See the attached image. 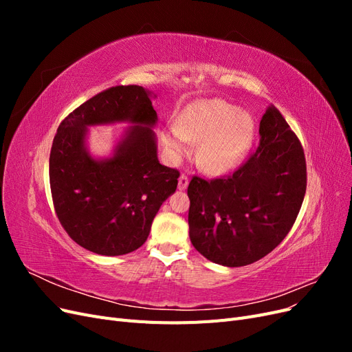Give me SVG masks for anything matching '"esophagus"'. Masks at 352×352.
<instances>
[{
	"mask_svg": "<svg viewBox=\"0 0 352 352\" xmlns=\"http://www.w3.org/2000/svg\"><path fill=\"white\" fill-rule=\"evenodd\" d=\"M188 184H189L188 176H186V175H180L179 182H177V188H179L180 190H185V189L188 188Z\"/></svg>",
	"mask_w": 352,
	"mask_h": 352,
	"instance_id": "1",
	"label": "esophagus"
}]
</instances>
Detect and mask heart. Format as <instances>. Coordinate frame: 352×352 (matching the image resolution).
Listing matches in <instances>:
<instances>
[{"label": "heart", "instance_id": "1", "mask_svg": "<svg viewBox=\"0 0 352 352\" xmlns=\"http://www.w3.org/2000/svg\"><path fill=\"white\" fill-rule=\"evenodd\" d=\"M252 117L223 100H201L189 104L177 117L176 126L164 133L163 141L170 154L180 157L189 144H198L197 163L212 175L236 168L254 142Z\"/></svg>", "mask_w": 352, "mask_h": 352}]
</instances>
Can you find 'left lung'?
Returning a JSON list of instances; mask_svg holds the SVG:
<instances>
[{
    "mask_svg": "<svg viewBox=\"0 0 352 352\" xmlns=\"http://www.w3.org/2000/svg\"><path fill=\"white\" fill-rule=\"evenodd\" d=\"M260 144L229 176H194L188 186L189 238L212 263L241 267L272 252L289 233L307 189L302 145L270 105Z\"/></svg>",
    "mask_w": 352,
    "mask_h": 352,
    "instance_id": "1",
    "label": "left lung"
}]
</instances>
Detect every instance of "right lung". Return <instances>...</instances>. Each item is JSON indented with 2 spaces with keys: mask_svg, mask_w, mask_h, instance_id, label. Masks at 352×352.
Listing matches in <instances>:
<instances>
[{
  "mask_svg": "<svg viewBox=\"0 0 352 352\" xmlns=\"http://www.w3.org/2000/svg\"><path fill=\"white\" fill-rule=\"evenodd\" d=\"M129 121L113 157L86 151L88 125ZM150 92L138 85L113 87L73 110L58 126L50 154L56 214L67 235L100 255H123L144 245L163 202L177 188L179 172L160 164Z\"/></svg>",
  "mask_w": 352,
  "mask_h": 352,
  "instance_id": "right-lung-1",
  "label": "right lung"
}]
</instances>
